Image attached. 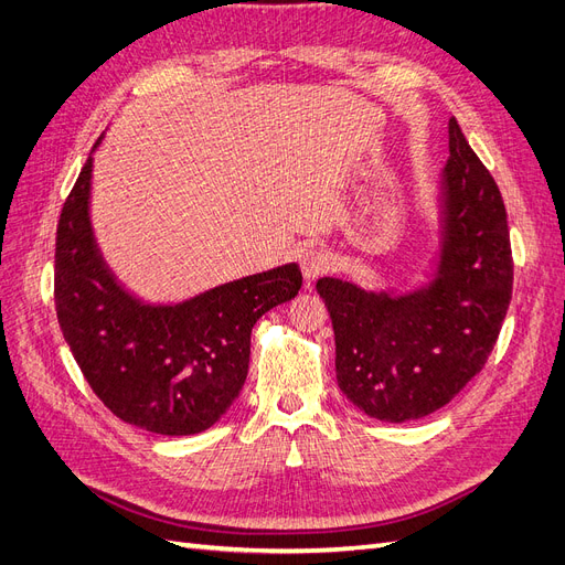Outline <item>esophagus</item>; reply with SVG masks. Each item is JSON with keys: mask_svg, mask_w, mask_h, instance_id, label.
<instances>
[{"mask_svg": "<svg viewBox=\"0 0 565 565\" xmlns=\"http://www.w3.org/2000/svg\"><path fill=\"white\" fill-rule=\"evenodd\" d=\"M330 268H332V259L324 252L306 249L301 254V273L306 280H316V278L324 276V273H330Z\"/></svg>", "mask_w": 565, "mask_h": 565, "instance_id": "obj_1", "label": "esophagus"}]
</instances>
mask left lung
Returning <instances> with one entry per match:
<instances>
[{
	"mask_svg": "<svg viewBox=\"0 0 565 565\" xmlns=\"http://www.w3.org/2000/svg\"><path fill=\"white\" fill-rule=\"evenodd\" d=\"M434 280L407 295L320 278L337 384L365 415L401 424L436 413L483 370L511 301L514 262L498 183L450 125Z\"/></svg>",
	"mask_w": 565,
	"mask_h": 565,
	"instance_id": "8db88e82",
	"label": "left lung"
}]
</instances>
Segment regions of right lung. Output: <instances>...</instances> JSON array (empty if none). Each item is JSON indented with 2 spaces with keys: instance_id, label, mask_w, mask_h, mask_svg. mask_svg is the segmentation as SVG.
<instances>
[{
  "instance_id": "obj_1",
  "label": "right lung",
  "mask_w": 565,
  "mask_h": 565,
  "mask_svg": "<svg viewBox=\"0 0 565 565\" xmlns=\"http://www.w3.org/2000/svg\"><path fill=\"white\" fill-rule=\"evenodd\" d=\"M100 143H94V148ZM92 156L67 195L56 231L54 299L75 361L115 417L162 436L210 429L243 391L254 322L299 295L285 264L218 285L174 306H150L117 285L92 221Z\"/></svg>"
}]
</instances>
